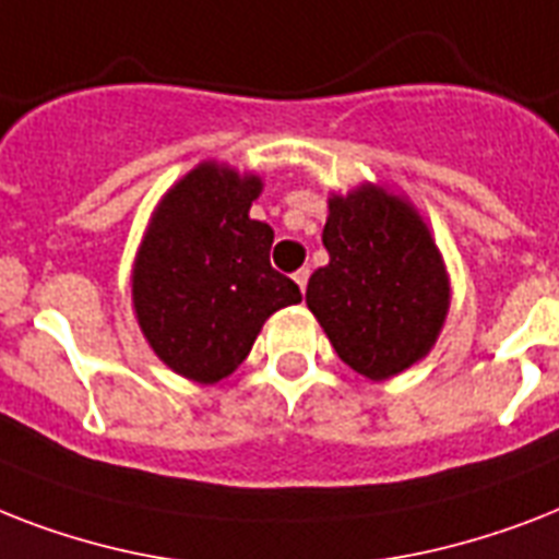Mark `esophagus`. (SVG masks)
I'll return each instance as SVG.
<instances>
[{
	"label": "esophagus",
	"mask_w": 559,
	"mask_h": 559,
	"mask_svg": "<svg viewBox=\"0 0 559 559\" xmlns=\"http://www.w3.org/2000/svg\"><path fill=\"white\" fill-rule=\"evenodd\" d=\"M293 281H296L298 289L305 293V289H307V281H310V270H307V266H301V270H298L296 275H293Z\"/></svg>",
	"instance_id": "34e87169"
}]
</instances>
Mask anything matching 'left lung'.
I'll list each match as a JSON object with an SVG mask.
<instances>
[{"mask_svg":"<svg viewBox=\"0 0 559 559\" xmlns=\"http://www.w3.org/2000/svg\"><path fill=\"white\" fill-rule=\"evenodd\" d=\"M322 243L331 263L310 275L307 307L342 362L385 380L426 357L450 284L415 211L373 186L333 197Z\"/></svg>","mask_w":559,"mask_h":559,"instance_id":"1","label":"left lung"}]
</instances>
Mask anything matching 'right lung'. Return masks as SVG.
<instances>
[{
    "label": "right lung",
    "mask_w": 559,
    "mask_h": 559,
    "mask_svg": "<svg viewBox=\"0 0 559 559\" xmlns=\"http://www.w3.org/2000/svg\"><path fill=\"white\" fill-rule=\"evenodd\" d=\"M261 179L200 165L162 200L133 270V305L165 366L197 382L235 371L275 310L301 301L249 217Z\"/></svg>",
    "instance_id": "right-lung-1"
}]
</instances>
